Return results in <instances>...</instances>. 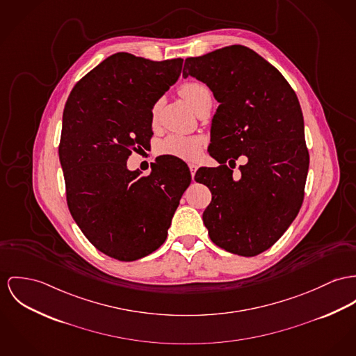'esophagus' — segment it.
Returning a JSON list of instances; mask_svg holds the SVG:
<instances>
[{
    "label": "esophagus",
    "mask_w": 356,
    "mask_h": 356,
    "mask_svg": "<svg viewBox=\"0 0 356 356\" xmlns=\"http://www.w3.org/2000/svg\"><path fill=\"white\" fill-rule=\"evenodd\" d=\"M188 166H190V172H191L192 179H193V176H195V173H196V170H197V165L188 164Z\"/></svg>",
    "instance_id": "34e87169"
}]
</instances>
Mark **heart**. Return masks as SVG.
Instances as JSON below:
<instances>
[{"instance_id": "b5f03b06", "label": "heart", "mask_w": 356, "mask_h": 356, "mask_svg": "<svg viewBox=\"0 0 356 356\" xmlns=\"http://www.w3.org/2000/svg\"><path fill=\"white\" fill-rule=\"evenodd\" d=\"M207 92H210V90L204 83L195 81L186 82L179 89L180 96L191 106L192 108H195L199 99ZM157 111H159V106L156 104L152 108V119L153 120H156V118H157ZM203 146H204V139L202 137L170 136L161 143L160 150L163 154L173 156V157L181 159V160H186V161H193L200 154Z\"/></svg>"}]
</instances>
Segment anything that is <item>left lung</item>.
<instances>
[{"label":"left lung","mask_w":356,"mask_h":356,"mask_svg":"<svg viewBox=\"0 0 356 356\" xmlns=\"http://www.w3.org/2000/svg\"><path fill=\"white\" fill-rule=\"evenodd\" d=\"M188 76L204 82L219 103L210 154L222 165L195 175L211 191L203 222L216 245L256 256L283 236L303 202L309 152L298 97L276 67L240 44L187 58ZM243 154L248 163L234 181L225 163Z\"/></svg>","instance_id":"obj_1"}]
</instances>
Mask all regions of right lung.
<instances>
[{"label": "right lung", "mask_w": 356, "mask_h": 356, "mask_svg": "<svg viewBox=\"0 0 356 356\" xmlns=\"http://www.w3.org/2000/svg\"><path fill=\"white\" fill-rule=\"evenodd\" d=\"M181 67V58L157 62L116 53L74 85L63 110L59 161L70 214L93 245L120 261L164 244L191 183L177 157L156 160L147 176L126 164L150 142L152 108Z\"/></svg>", "instance_id": "add662e5"}]
</instances>
